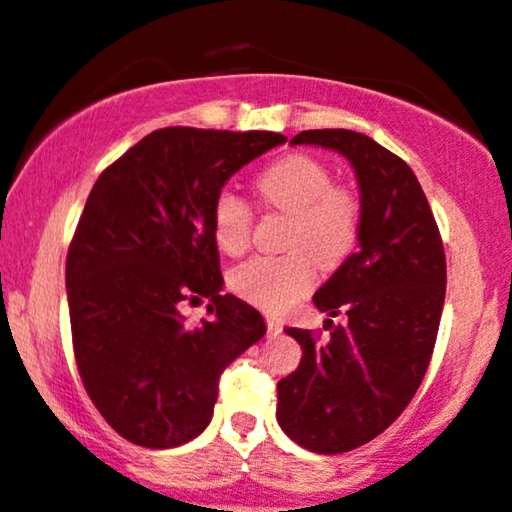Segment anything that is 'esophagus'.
<instances>
[{"instance_id":"1","label":"esophagus","mask_w":512,"mask_h":512,"mask_svg":"<svg viewBox=\"0 0 512 512\" xmlns=\"http://www.w3.org/2000/svg\"><path fill=\"white\" fill-rule=\"evenodd\" d=\"M267 331H269V336H279L283 331V324L276 317L267 315Z\"/></svg>"}]
</instances>
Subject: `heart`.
<instances>
[{
	"label": "heart",
	"mask_w": 512,
	"mask_h": 512,
	"mask_svg": "<svg viewBox=\"0 0 512 512\" xmlns=\"http://www.w3.org/2000/svg\"><path fill=\"white\" fill-rule=\"evenodd\" d=\"M329 166L310 155L276 159L255 178L264 207L288 214L279 257H255L229 276L231 288L269 312L291 307L310 291L322 269H336L360 236L362 205L355 190L331 183ZM252 212L243 197L221 190L212 202V236L219 250L238 257L250 248Z\"/></svg>",
	"instance_id": "b5f03b06"
}]
</instances>
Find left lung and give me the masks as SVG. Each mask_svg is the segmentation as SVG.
Segmentation results:
<instances>
[{
  "instance_id": "left-lung-1",
  "label": "left lung",
  "mask_w": 512,
  "mask_h": 512,
  "mask_svg": "<svg viewBox=\"0 0 512 512\" xmlns=\"http://www.w3.org/2000/svg\"><path fill=\"white\" fill-rule=\"evenodd\" d=\"M291 145L336 150L360 186V248L315 293L329 338L286 329L303 348L279 381L276 420L315 453H346L372 441L420 389L446 298V255L427 195L412 169L365 133L303 131Z\"/></svg>"
}]
</instances>
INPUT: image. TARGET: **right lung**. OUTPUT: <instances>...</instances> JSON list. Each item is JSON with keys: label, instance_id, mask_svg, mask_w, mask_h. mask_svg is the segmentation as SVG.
Instances as JSON below:
<instances>
[{"label": "right lung", "instance_id": "obj_1", "mask_svg": "<svg viewBox=\"0 0 512 512\" xmlns=\"http://www.w3.org/2000/svg\"><path fill=\"white\" fill-rule=\"evenodd\" d=\"M281 143L272 131L159 128L90 190L66 257L73 353L95 408L135 446L205 432L221 372L267 331L255 307L221 295L212 202ZM200 297L213 317L188 327L180 305Z\"/></svg>", "mask_w": 512, "mask_h": 512}]
</instances>
